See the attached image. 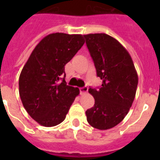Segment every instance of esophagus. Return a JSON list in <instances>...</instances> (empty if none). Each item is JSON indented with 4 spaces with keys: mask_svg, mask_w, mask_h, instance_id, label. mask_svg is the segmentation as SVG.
Wrapping results in <instances>:
<instances>
[{
    "mask_svg": "<svg viewBox=\"0 0 160 160\" xmlns=\"http://www.w3.org/2000/svg\"><path fill=\"white\" fill-rule=\"evenodd\" d=\"M87 92H88V87H86V86L80 88V95H84V94H86Z\"/></svg>",
    "mask_w": 160,
    "mask_h": 160,
    "instance_id": "esophagus-1",
    "label": "esophagus"
}]
</instances>
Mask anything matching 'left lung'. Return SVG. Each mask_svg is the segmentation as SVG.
Masks as SVG:
<instances>
[{
	"instance_id": "8db88e82",
	"label": "left lung",
	"mask_w": 160,
	"mask_h": 160,
	"mask_svg": "<svg viewBox=\"0 0 160 160\" xmlns=\"http://www.w3.org/2000/svg\"><path fill=\"white\" fill-rule=\"evenodd\" d=\"M98 77L103 80L98 90L90 88L95 105L85 112L88 123L95 129H111L128 114L136 94L138 75L127 50L112 36L104 33L85 35Z\"/></svg>"
}]
</instances>
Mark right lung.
<instances>
[{
  "label": "right lung",
  "instance_id": "obj_1",
  "mask_svg": "<svg viewBox=\"0 0 160 160\" xmlns=\"http://www.w3.org/2000/svg\"><path fill=\"white\" fill-rule=\"evenodd\" d=\"M85 43L82 35L50 34L31 54L19 78V94L30 116L42 126L64 121L78 88L66 85L65 65Z\"/></svg>",
  "mask_w": 160,
  "mask_h": 160
}]
</instances>
